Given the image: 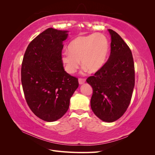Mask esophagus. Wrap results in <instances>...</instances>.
<instances>
[{
	"instance_id": "esophagus-1",
	"label": "esophagus",
	"mask_w": 155,
	"mask_h": 155,
	"mask_svg": "<svg viewBox=\"0 0 155 155\" xmlns=\"http://www.w3.org/2000/svg\"><path fill=\"white\" fill-rule=\"evenodd\" d=\"M78 81H79V85H82L85 82V79H82V78H79L78 79Z\"/></svg>"
}]
</instances>
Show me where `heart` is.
Returning a JSON list of instances; mask_svg holds the SVG:
<instances>
[{
    "mask_svg": "<svg viewBox=\"0 0 155 155\" xmlns=\"http://www.w3.org/2000/svg\"><path fill=\"white\" fill-rule=\"evenodd\" d=\"M109 41L102 34L79 36L70 42L68 51L61 55L64 70L73 74L80 65V61L85 71L96 72L104 66L109 52Z\"/></svg>",
    "mask_w": 155,
    "mask_h": 155,
    "instance_id": "b5f03b06",
    "label": "heart"
}]
</instances>
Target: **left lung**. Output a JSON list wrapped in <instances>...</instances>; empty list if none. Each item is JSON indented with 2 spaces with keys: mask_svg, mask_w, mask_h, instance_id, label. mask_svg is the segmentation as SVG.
Wrapping results in <instances>:
<instances>
[{
  "mask_svg": "<svg viewBox=\"0 0 155 155\" xmlns=\"http://www.w3.org/2000/svg\"><path fill=\"white\" fill-rule=\"evenodd\" d=\"M108 31L111 38L109 58L87 82L93 89L91 106L94 113L110 123L122 116L129 105L134 87V65L127 45L116 31Z\"/></svg>",
  "mask_w": 155,
  "mask_h": 155,
  "instance_id": "obj_1",
  "label": "left lung"
}]
</instances>
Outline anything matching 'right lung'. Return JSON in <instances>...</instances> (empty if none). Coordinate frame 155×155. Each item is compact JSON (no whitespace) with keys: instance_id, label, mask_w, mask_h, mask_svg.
<instances>
[{"instance_id":"obj_1","label":"right lung","mask_w":155,"mask_h":155,"mask_svg":"<svg viewBox=\"0 0 155 155\" xmlns=\"http://www.w3.org/2000/svg\"><path fill=\"white\" fill-rule=\"evenodd\" d=\"M68 31L49 28L28 46L21 67L25 99L31 111L46 121H55L66 113L78 79L64 71L61 61L63 42Z\"/></svg>"}]
</instances>
